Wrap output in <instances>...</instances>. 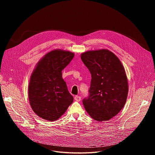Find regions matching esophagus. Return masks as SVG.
<instances>
[{
  "instance_id": "34e87169",
  "label": "esophagus",
  "mask_w": 155,
  "mask_h": 155,
  "mask_svg": "<svg viewBox=\"0 0 155 155\" xmlns=\"http://www.w3.org/2000/svg\"><path fill=\"white\" fill-rule=\"evenodd\" d=\"M74 99H75V101H76L77 102H79V101H81V97L79 96H75L74 97Z\"/></svg>"
}]
</instances>
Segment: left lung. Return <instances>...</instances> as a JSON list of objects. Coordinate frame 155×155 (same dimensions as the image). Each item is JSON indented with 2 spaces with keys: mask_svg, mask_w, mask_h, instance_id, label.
<instances>
[{
  "mask_svg": "<svg viewBox=\"0 0 155 155\" xmlns=\"http://www.w3.org/2000/svg\"><path fill=\"white\" fill-rule=\"evenodd\" d=\"M81 59L91 74L90 96L83 101L87 113L94 120L108 121L123 108L129 85L119 58L107 49L90 50Z\"/></svg>",
  "mask_w": 155,
  "mask_h": 155,
  "instance_id": "8db88e82",
  "label": "left lung"
}]
</instances>
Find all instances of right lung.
Segmentation results:
<instances>
[{
  "label": "right lung",
  "mask_w": 155,
  "mask_h": 155,
  "mask_svg": "<svg viewBox=\"0 0 155 155\" xmlns=\"http://www.w3.org/2000/svg\"><path fill=\"white\" fill-rule=\"evenodd\" d=\"M73 52L53 50L44 55L36 64L31 75L28 97L35 114L45 120H58L73 102L62 71L73 59Z\"/></svg>",
  "instance_id": "add662e5"
}]
</instances>
